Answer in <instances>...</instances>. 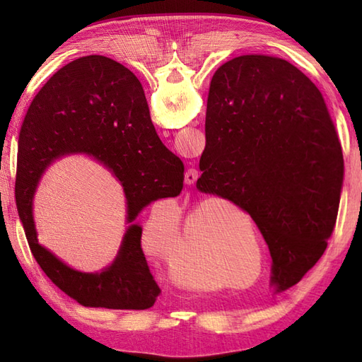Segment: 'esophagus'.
<instances>
[{
    "label": "esophagus",
    "mask_w": 362,
    "mask_h": 362,
    "mask_svg": "<svg viewBox=\"0 0 362 362\" xmlns=\"http://www.w3.org/2000/svg\"><path fill=\"white\" fill-rule=\"evenodd\" d=\"M197 177H199V171H197V169H194V168L187 169V173H185V183H187V185H194L196 180H197Z\"/></svg>",
    "instance_id": "34e87169"
}]
</instances>
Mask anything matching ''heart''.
<instances>
[{"label": "heart", "mask_w": 362, "mask_h": 362, "mask_svg": "<svg viewBox=\"0 0 362 362\" xmlns=\"http://www.w3.org/2000/svg\"><path fill=\"white\" fill-rule=\"evenodd\" d=\"M175 228L177 206L160 201L144 222L141 245L149 255L166 259L169 275L182 288L209 291L216 288L218 281L222 286L241 288L258 264L257 281L261 272V247L257 226L249 213L236 206L224 210L221 201L209 197L185 214L177 235ZM249 237L257 260L250 249Z\"/></svg>", "instance_id": "heart-1"}]
</instances>
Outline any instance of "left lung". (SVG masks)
<instances>
[{
	"label": "left lung",
	"instance_id": "left-lung-1",
	"mask_svg": "<svg viewBox=\"0 0 362 362\" xmlns=\"http://www.w3.org/2000/svg\"><path fill=\"white\" fill-rule=\"evenodd\" d=\"M197 188L255 221L271 252V284L286 291L317 263L344 179L339 138L317 87L288 60L245 54L210 82Z\"/></svg>",
	"mask_w": 362,
	"mask_h": 362
}]
</instances>
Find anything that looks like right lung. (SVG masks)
<instances>
[{
	"instance_id": "right-lung-1",
	"label": "right lung",
	"mask_w": 362,
	"mask_h": 362,
	"mask_svg": "<svg viewBox=\"0 0 362 362\" xmlns=\"http://www.w3.org/2000/svg\"><path fill=\"white\" fill-rule=\"evenodd\" d=\"M83 153L117 178L127 196V223L120 250L99 273L73 269L36 240L33 196L45 168ZM183 163L161 143L144 91L124 65L86 56L52 76L30 103L18 141L15 201L29 249L42 271L83 306L148 310L161 289L141 250L138 214L153 201L180 194Z\"/></svg>"
}]
</instances>
